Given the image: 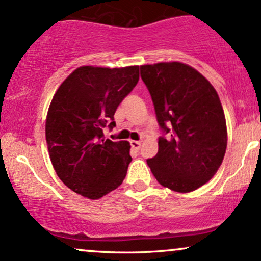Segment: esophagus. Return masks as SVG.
<instances>
[{
    "label": "esophagus",
    "instance_id": "obj_1",
    "mask_svg": "<svg viewBox=\"0 0 261 261\" xmlns=\"http://www.w3.org/2000/svg\"><path fill=\"white\" fill-rule=\"evenodd\" d=\"M130 145H131V147H133L134 149H136V151H139L140 149V147H141V142L140 141H130Z\"/></svg>",
    "mask_w": 261,
    "mask_h": 261
}]
</instances>
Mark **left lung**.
Listing matches in <instances>:
<instances>
[{"mask_svg": "<svg viewBox=\"0 0 261 261\" xmlns=\"http://www.w3.org/2000/svg\"><path fill=\"white\" fill-rule=\"evenodd\" d=\"M140 68L162 130L158 153L147 160L148 167L170 190H196L215 175L226 153V118L217 92L181 62Z\"/></svg>", "mask_w": 261, "mask_h": 261, "instance_id": "1", "label": "left lung"}]
</instances>
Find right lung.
<instances>
[{
    "label": "right lung",
    "mask_w": 261,
    "mask_h": 261,
    "mask_svg": "<svg viewBox=\"0 0 261 261\" xmlns=\"http://www.w3.org/2000/svg\"><path fill=\"white\" fill-rule=\"evenodd\" d=\"M137 82L139 66H82L56 91L45 136L56 174L74 193L99 199L126 176L130 143L106 140L103 128L115 126L116 108Z\"/></svg>",
    "instance_id": "add662e5"
}]
</instances>
